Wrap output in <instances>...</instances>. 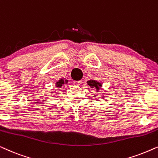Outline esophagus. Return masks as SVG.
<instances>
[{
    "label": "esophagus",
    "instance_id": "1",
    "mask_svg": "<svg viewBox=\"0 0 158 158\" xmlns=\"http://www.w3.org/2000/svg\"><path fill=\"white\" fill-rule=\"evenodd\" d=\"M75 85H81V84L82 83V81H75Z\"/></svg>",
    "mask_w": 158,
    "mask_h": 158
}]
</instances>
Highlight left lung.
<instances>
[{"label": "left lung", "mask_w": 158, "mask_h": 158, "mask_svg": "<svg viewBox=\"0 0 158 158\" xmlns=\"http://www.w3.org/2000/svg\"><path fill=\"white\" fill-rule=\"evenodd\" d=\"M88 85L90 86V88H94V90H96L97 92L99 91L101 89V87H102V84L99 83L97 81H95V80H90V81H87Z\"/></svg>", "instance_id": "1"}]
</instances>
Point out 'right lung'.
I'll use <instances>...</instances> for the list:
<instances>
[{"mask_svg":"<svg viewBox=\"0 0 158 158\" xmlns=\"http://www.w3.org/2000/svg\"><path fill=\"white\" fill-rule=\"evenodd\" d=\"M68 83V80H64V78H61V79H60L58 81L56 82L55 86L57 88H61L62 85H64V83Z\"/></svg>","mask_w":158,"mask_h":158,"instance_id":"add662e5","label":"right lung"}]
</instances>
